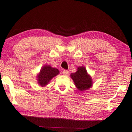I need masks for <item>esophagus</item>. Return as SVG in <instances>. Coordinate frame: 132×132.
Wrapping results in <instances>:
<instances>
[{"mask_svg":"<svg viewBox=\"0 0 132 132\" xmlns=\"http://www.w3.org/2000/svg\"><path fill=\"white\" fill-rule=\"evenodd\" d=\"M63 74L64 75H65V76H67V75H69V71H68V70H63Z\"/></svg>","mask_w":132,"mask_h":132,"instance_id":"esophagus-1","label":"esophagus"}]
</instances>
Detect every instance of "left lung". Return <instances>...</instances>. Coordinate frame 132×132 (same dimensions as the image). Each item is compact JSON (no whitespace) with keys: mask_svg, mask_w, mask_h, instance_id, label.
Returning a JSON list of instances; mask_svg holds the SVG:
<instances>
[{"mask_svg":"<svg viewBox=\"0 0 132 132\" xmlns=\"http://www.w3.org/2000/svg\"><path fill=\"white\" fill-rule=\"evenodd\" d=\"M70 77L74 81L76 87L80 91L88 90L93 86L91 77L83 66L78 67L76 72L71 73Z\"/></svg>","mask_w":132,"mask_h":132,"instance_id":"left-lung-1","label":"left lung"}]
</instances>
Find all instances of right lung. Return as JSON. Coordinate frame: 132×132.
<instances>
[{
	"label": "right lung",
	"mask_w": 132,
	"mask_h": 132,
	"mask_svg": "<svg viewBox=\"0 0 132 132\" xmlns=\"http://www.w3.org/2000/svg\"><path fill=\"white\" fill-rule=\"evenodd\" d=\"M59 73V71L58 69L52 68L50 65H45L37 76L38 83L42 87L45 86L53 77L57 76Z\"/></svg>",
	"instance_id": "obj_1"
}]
</instances>
